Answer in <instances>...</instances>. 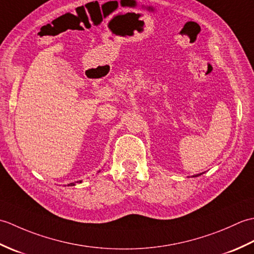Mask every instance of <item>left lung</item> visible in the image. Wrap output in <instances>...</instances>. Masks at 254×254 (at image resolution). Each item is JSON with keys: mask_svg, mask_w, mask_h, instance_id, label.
<instances>
[{"mask_svg": "<svg viewBox=\"0 0 254 254\" xmlns=\"http://www.w3.org/2000/svg\"><path fill=\"white\" fill-rule=\"evenodd\" d=\"M199 175H201V174H199ZM199 175H198V176H199ZM193 177H197V176H193Z\"/></svg>", "mask_w": 254, "mask_h": 254, "instance_id": "8db88e82", "label": "left lung"}]
</instances>
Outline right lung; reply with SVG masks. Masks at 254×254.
I'll list each match as a JSON object with an SVG mask.
<instances>
[{
	"label": "right lung",
	"mask_w": 254,
	"mask_h": 254,
	"mask_svg": "<svg viewBox=\"0 0 254 254\" xmlns=\"http://www.w3.org/2000/svg\"><path fill=\"white\" fill-rule=\"evenodd\" d=\"M78 182V181H77ZM80 182V181H79ZM67 186H74V183H69V185H67Z\"/></svg>",
	"instance_id": "right-lung-1"
}]
</instances>
